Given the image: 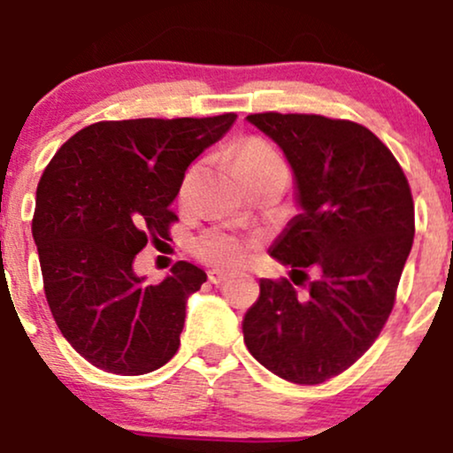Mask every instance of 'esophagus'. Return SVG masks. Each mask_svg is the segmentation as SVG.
<instances>
[{
  "mask_svg": "<svg viewBox=\"0 0 453 453\" xmlns=\"http://www.w3.org/2000/svg\"><path fill=\"white\" fill-rule=\"evenodd\" d=\"M227 279H230V273H226V270H219V268L209 270V280H211V283L221 285V283H226Z\"/></svg>",
  "mask_w": 453,
  "mask_h": 453,
  "instance_id": "34e87169",
  "label": "esophagus"
}]
</instances>
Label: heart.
Masks as SVG:
<instances>
[{"instance_id":"obj_1","label":"heart","mask_w":453,"mask_h":453,"mask_svg":"<svg viewBox=\"0 0 453 453\" xmlns=\"http://www.w3.org/2000/svg\"><path fill=\"white\" fill-rule=\"evenodd\" d=\"M234 165H236L238 174L242 179L247 176L257 174V173H266V170H274V168H285L283 161L274 149L270 144L264 142V140L257 138H249L242 140L236 149H234ZM197 174V168H191L187 173L185 180H183V189H180V196H187L191 183H194ZM196 256L204 262L215 264V266H238L242 264L249 256V242L242 241V238L234 236V234L221 232V230H212L206 232L204 236H200L194 244Z\"/></svg>"}]
</instances>
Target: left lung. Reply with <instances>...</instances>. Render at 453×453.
I'll return each instance as SVG.
<instances>
[{"mask_svg":"<svg viewBox=\"0 0 453 453\" xmlns=\"http://www.w3.org/2000/svg\"><path fill=\"white\" fill-rule=\"evenodd\" d=\"M279 144L296 179L300 215L270 247L288 279L259 280L244 313V345L270 372L300 386L341 375L375 342L392 313L415 234L413 197L396 157L371 129L321 114H249ZM299 279L296 280L295 277Z\"/></svg>","mask_w":453,"mask_h":453,"instance_id":"obj_1","label":"left lung"}]
</instances>
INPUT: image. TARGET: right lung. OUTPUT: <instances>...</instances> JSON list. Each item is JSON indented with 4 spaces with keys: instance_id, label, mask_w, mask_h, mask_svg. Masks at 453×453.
Masks as SVG:
<instances>
[{
    "instance_id": "obj_1",
    "label": "right lung",
    "mask_w": 453,
    "mask_h": 453,
    "mask_svg": "<svg viewBox=\"0 0 453 453\" xmlns=\"http://www.w3.org/2000/svg\"><path fill=\"white\" fill-rule=\"evenodd\" d=\"M234 121V112L100 121L46 165L31 221L44 294L61 334L93 366L144 375L179 349L187 298L206 273L176 262L161 283L147 285L134 257L168 238L185 170Z\"/></svg>"
}]
</instances>
